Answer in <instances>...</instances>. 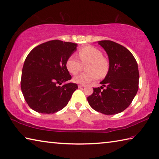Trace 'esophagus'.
Segmentation results:
<instances>
[{"label": "esophagus", "mask_w": 159, "mask_h": 159, "mask_svg": "<svg viewBox=\"0 0 159 159\" xmlns=\"http://www.w3.org/2000/svg\"><path fill=\"white\" fill-rule=\"evenodd\" d=\"M85 85H81V84L79 85V89H81V88H84V87H85Z\"/></svg>", "instance_id": "esophagus-1"}]
</instances>
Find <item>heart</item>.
<instances>
[{"label":"heart","mask_w":159,"mask_h":159,"mask_svg":"<svg viewBox=\"0 0 159 159\" xmlns=\"http://www.w3.org/2000/svg\"><path fill=\"white\" fill-rule=\"evenodd\" d=\"M80 61L74 56L69 57L66 62V66L69 73L75 75L80 71L83 65L88 64L85 66L87 72L82 73L74 78L75 83L81 85L90 84L98 78L107 74L109 69V62L106 58L102 57L100 50L92 46L82 48L79 51Z\"/></svg>","instance_id":"b5f03b06"}]
</instances>
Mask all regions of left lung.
Returning a JSON list of instances; mask_svg holds the SVG:
<instances>
[{
  "instance_id": "8db88e82",
  "label": "left lung",
  "mask_w": 159,
  "mask_h": 159,
  "mask_svg": "<svg viewBox=\"0 0 159 159\" xmlns=\"http://www.w3.org/2000/svg\"><path fill=\"white\" fill-rule=\"evenodd\" d=\"M108 55L109 70L102 86L94 88L88 101L93 110L105 115H115L129 107L139 89L138 65L127 48L110 40L98 42ZM105 89H104V87Z\"/></svg>"
}]
</instances>
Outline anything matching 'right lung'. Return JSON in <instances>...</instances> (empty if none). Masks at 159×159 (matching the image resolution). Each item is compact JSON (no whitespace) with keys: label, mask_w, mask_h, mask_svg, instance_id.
<instances>
[{"label":"right lung","mask_w":159,"mask_h":159,"mask_svg":"<svg viewBox=\"0 0 159 159\" xmlns=\"http://www.w3.org/2000/svg\"><path fill=\"white\" fill-rule=\"evenodd\" d=\"M77 44L52 40L34 47L24 62L21 90L30 108L43 114L62 110L78 89L66 83L71 75L66 66L69 57L76 51ZM63 82L65 84L61 85Z\"/></svg>","instance_id":"right-lung-1"}]
</instances>
